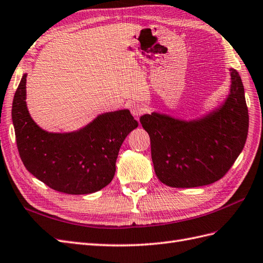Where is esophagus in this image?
Instances as JSON below:
<instances>
[{"label": "esophagus", "instance_id": "esophagus-1", "mask_svg": "<svg viewBox=\"0 0 263 263\" xmlns=\"http://www.w3.org/2000/svg\"><path fill=\"white\" fill-rule=\"evenodd\" d=\"M130 111H131V113H132V116L138 120V119L145 112V109H144V106L141 105V104H133V105L131 106Z\"/></svg>", "mask_w": 263, "mask_h": 263}]
</instances>
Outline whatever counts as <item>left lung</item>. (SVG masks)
Here are the masks:
<instances>
[{
  "label": "left lung",
  "mask_w": 263,
  "mask_h": 263,
  "mask_svg": "<svg viewBox=\"0 0 263 263\" xmlns=\"http://www.w3.org/2000/svg\"><path fill=\"white\" fill-rule=\"evenodd\" d=\"M224 102L193 120L152 112L140 118L149 133L158 179L172 187H196L220 180L243 150L249 114L239 73L230 69Z\"/></svg>",
  "instance_id": "obj_1"
}]
</instances>
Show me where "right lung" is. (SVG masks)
Here are the masks:
<instances>
[{
	"label": "right lung",
	"mask_w": 263,
	"mask_h": 263,
	"mask_svg": "<svg viewBox=\"0 0 263 263\" xmlns=\"http://www.w3.org/2000/svg\"><path fill=\"white\" fill-rule=\"evenodd\" d=\"M24 73L14 94L12 121L17 150L30 173L51 189L66 194H89L109 184L124 139L139 123L127 109L102 113L72 132L40 127L26 106Z\"/></svg>",
	"instance_id": "1"
}]
</instances>
